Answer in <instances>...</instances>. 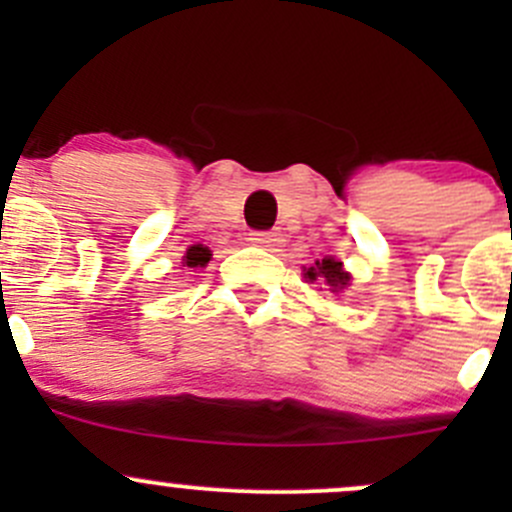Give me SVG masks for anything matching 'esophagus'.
Wrapping results in <instances>:
<instances>
[{"label": "esophagus", "instance_id": "34e87169", "mask_svg": "<svg viewBox=\"0 0 512 512\" xmlns=\"http://www.w3.org/2000/svg\"><path fill=\"white\" fill-rule=\"evenodd\" d=\"M250 242L255 247H262V250H270V252H277L282 247V235L280 232H252L250 235Z\"/></svg>", "mask_w": 512, "mask_h": 512}]
</instances>
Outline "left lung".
<instances>
[{
  "instance_id": "1",
  "label": "left lung",
  "mask_w": 512,
  "mask_h": 512,
  "mask_svg": "<svg viewBox=\"0 0 512 512\" xmlns=\"http://www.w3.org/2000/svg\"><path fill=\"white\" fill-rule=\"evenodd\" d=\"M304 280L319 282V285H324L334 294H342L344 289L352 285V275L334 257H324V260H317L312 267H307L304 270Z\"/></svg>"
}]
</instances>
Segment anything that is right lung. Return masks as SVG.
I'll list each match as a JSON object with an SVG mask.
<instances>
[{
    "label": "right lung",
    "instance_id": "obj_1",
    "mask_svg": "<svg viewBox=\"0 0 512 512\" xmlns=\"http://www.w3.org/2000/svg\"><path fill=\"white\" fill-rule=\"evenodd\" d=\"M210 250L203 245H190L188 250H185L183 255V267H188V270H198V267H205L210 262Z\"/></svg>",
    "mask_w": 512,
    "mask_h": 512
}]
</instances>
